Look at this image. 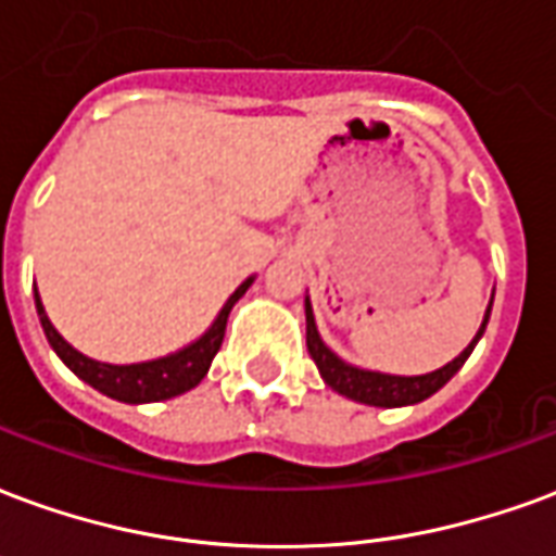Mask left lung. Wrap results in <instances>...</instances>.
<instances>
[{
    "mask_svg": "<svg viewBox=\"0 0 556 556\" xmlns=\"http://www.w3.org/2000/svg\"><path fill=\"white\" fill-rule=\"evenodd\" d=\"M491 306L485 309V321L479 327V333L473 337V342L467 345L453 363H446L443 369H434L429 375H414V378H402V375H381V372H366V369H357V366H349L345 361H339L333 351L327 349L321 337H318V327H315L313 306L306 301V349H309V357L318 366V372L325 378L327 387H333L342 396L354 399V402H363V405H375V408H402V405H417L422 399H429L431 393H438L450 378H453L465 361L470 357V351L482 337V330L489 325Z\"/></svg>",
    "mask_w": 556,
    "mask_h": 556,
    "instance_id": "left-lung-1",
    "label": "left lung"
}]
</instances>
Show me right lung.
<instances>
[{"mask_svg": "<svg viewBox=\"0 0 556 556\" xmlns=\"http://www.w3.org/2000/svg\"><path fill=\"white\" fill-rule=\"evenodd\" d=\"M250 282L253 279L238 286V291L219 309L217 321L211 325L205 337L195 339L193 345H187V349L178 351V354H169V357L134 363V366H110V363L89 361L86 354L71 349L65 339L55 333V327L50 325V318L43 313L38 291H35V306H38V315H41L47 342L53 345V351L62 357V363L71 372L83 378L94 390H101L103 396L118 399V402H127V405H139V402H163V399L181 396L205 378L207 369H211V361H214V354H217L219 345H223V337H226V321H229L231 306L238 303L243 291L250 289Z\"/></svg>", "mask_w": 556, "mask_h": 556, "instance_id": "obj_1", "label": "right lung"}]
</instances>
